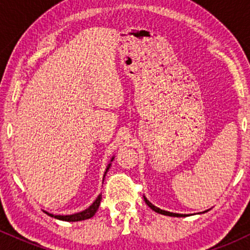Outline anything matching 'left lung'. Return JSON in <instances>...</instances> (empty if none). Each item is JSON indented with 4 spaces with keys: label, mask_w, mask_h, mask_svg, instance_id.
Returning a JSON list of instances; mask_svg holds the SVG:
<instances>
[{
    "label": "left lung",
    "mask_w": 250,
    "mask_h": 250,
    "mask_svg": "<svg viewBox=\"0 0 250 250\" xmlns=\"http://www.w3.org/2000/svg\"><path fill=\"white\" fill-rule=\"evenodd\" d=\"M145 201H146V203H147V205H148V207H150L151 209H153L154 211H156V213H159V214H162V215H167V216H176V217H181V216H187V215H185V214H175V213H170V211H166V210H162V209H160V208L155 207V206L151 205V203L149 202V201H148L147 199H146V197H145Z\"/></svg>",
    "instance_id": "8db88e82"
}]
</instances>
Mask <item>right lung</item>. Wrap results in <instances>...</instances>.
<instances>
[{
  "instance_id": "add662e5",
  "label": "right lung",
  "mask_w": 250,
  "mask_h": 250,
  "mask_svg": "<svg viewBox=\"0 0 250 250\" xmlns=\"http://www.w3.org/2000/svg\"><path fill=\"white\" fill-rule=\"evenodd\" d=\"M111 161H113V160H111ZM109 167H110V165L108 166V168H107V170H105L104 175L107 174ZM101 199H102V196H101V195H99V197H97V199L95 200V202H94L93 205H91L88 209H85V210L81 211V213L73 214V215H53V214L47 213V211H45V213H47L51 217H55V219H57V220L69 221V222H76V221L88 220V219H90V217H93L94 215H95L97 209H99V207H100V202H101Z\"/></svg>"
}]
</instances>
